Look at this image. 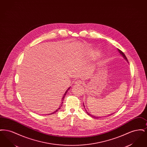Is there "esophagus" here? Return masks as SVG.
<instances>
[{"instance_id":"obj_1","label":"esophagus","mask_w":147,"mask_h":147,"mask_svg":"<svg viewBox=\"0 0 147 147\" xmlns=\"http://www.w3.org/2000/svg\"><path fill=\"white\" fill-rule=\"evenodd\" d=\"M76 84L81 85V84H83V82L81 80H78L77 82H76Z\"/></svg>"}]
</instances>
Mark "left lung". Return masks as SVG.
Segmentation results:
<instances>
[{
    "label": "left lung",
    "mask_w": 147,
    "mask_h": 147,
    "mask_svg": "<svg viewBox=\"0 0 147 147\" xmlns=\"http://www.w3.org/2000/svg\"><path fill=\"white\" fill-rule=\"evenodd\" d=\"M118 51H119V52L120 53V54L122 55V56H123V57H124V58L126 59V61L128 62V59H127V57H126V56H125V55L123 53V52H122L120 49H118ZM85 108V107H84ZM86 112L88 113V115H89V116H91L92 117H94V118H98V117H95V116H92V115H90L89 113V112H88L86 110ZM111 115H112V114H111Z\"/></svg>",
    "instance_id": "8db88e82"
}]
</instances>
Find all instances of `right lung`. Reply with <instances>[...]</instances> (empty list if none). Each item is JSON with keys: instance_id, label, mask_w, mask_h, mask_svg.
<instances>
[{"instance_id": "add662e5", "label": "right lung", "mask_w": 147, "mask_h": 147, "mask_svg": "<svg viewBox=\"0 0 147 147\" xmlns=\"http://www.w3.org/2000/svg\"><path fill=\"white\" fill-rule=\"evenodd\" d=\"M69 89H70V88H68V89H67V90H66V91H65V93H64V96H63V98H62V102H61V105H60V106H59V108H58V109H57V110H56V111H55V112H52V113H49V115H51V114H53V113H56V112H57V111H58V110H59V109H61V106H62V104H63V100H64V97H65V95H66V94H67V92H68V90H69Z\"/></svg>"}]
</instances>
